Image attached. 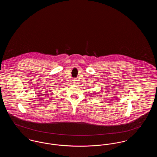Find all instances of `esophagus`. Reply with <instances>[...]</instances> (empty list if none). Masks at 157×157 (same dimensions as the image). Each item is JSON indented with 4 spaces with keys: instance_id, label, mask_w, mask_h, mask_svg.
Instances as JSON below:
<instances>
[{
    "instance_id": "1",
    "label": "esophagus",
    "mask_w": 157,
    "mask_h": 157,
    "mask_svg": "<svg viewBox=\"0 0 157 157\" xmlns=\"http://www.w3.org/2000/svg\"><path fill=\"white\" fill-rule=\"evenodd\" d=\"M78 83V81L76 80V79H74V81H73V84H74V85H76Z\"/></svg>"
}]
</instances>
